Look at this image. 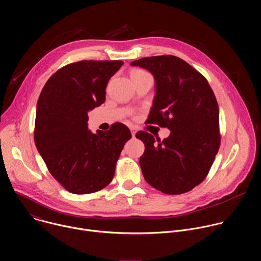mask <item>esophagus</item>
<instances>
[{
	"mask_svg": "<svg viewBox=\"0 0 261 261\" xmlns=\"http://www.w3.org/2000/svg\"><path fill=\"white\" fill-rule=\"evenodd\" d=\"M135 133H136V130L134 128H131V134H132V137L134 138L135 137Z\"/></svg>",
	"mask_w": 261,
	"mask_h": 261,
	"instance_id": "obj_1",
	"label": "esophagus"
}]
</instances>
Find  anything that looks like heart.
<instances>
[{"mask_svg":"<svg viewBox=\"0 0 261 261\" xmlns=\"http://www.w3.org/2000/svg\"><path fill=\"white\" fill-rule=\"evenodd\" d=\"M140 72H143V71H135L134 73H140Z\"/></svg>","mask_w":261,"mask_h":261,"instance_id":"b5f03b06","label":"heart"}]
</instances>
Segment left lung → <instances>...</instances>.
Returning <instances> with one entry per match:
<instances>
[{"label": "left lung", "instance_id": "1", "mask_svg": "<svg viewBox=\"0 0 261 261\" xmlns=\"http://www.w3.org/2000/svg\"><path fill=\"white\" fill-rule=\"evenodd\" d=\"M150 71L156 95L147 123L170 130L162 141L136 133L145 150L139 159L143 177L165 194L192 190L207 175L220 146L219 106L206 79L184 60L157 56L133 61Z\"/></svg>", "mask_w": 261, "mask_h": 261}]
</instances>
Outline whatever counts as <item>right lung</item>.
Instances as JSON below:
<instances>
[{
	"label": "right lung",
	"mask_w": 261,
	"mask_h": 261,
	"mask_svg": "<svg viewBox=\"0 0 261 261\" xmlns=\"http://www.w3.org/2000/svg\"><path fill=\"white\" fill-rule=\"evenodd\" d=\"M123 61H81L49 77L37 102L34 140L51 175L73 194L97 192L113 180L131 132L117 123L96 134L88 113L105 101V88Z\"/></svg>",
	"instance_id": "obj_1"
}]
</instances>
